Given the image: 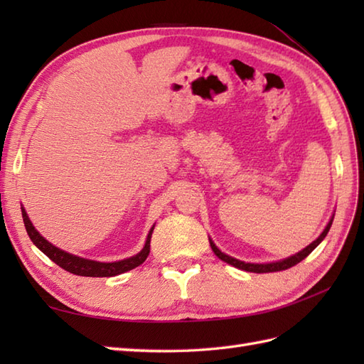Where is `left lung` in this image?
Here are the masks:
<instances>
[{"mask_svg":"<svg viewBox=\"0 0 364 364\" xmlns=\"http://www.w3.org/2000/svg\"><path fill=\"white\" fill-rule=\"evenodd\" d=\"M331 222H333V218L330 219V222L327 223V227H326V230L322 231L321 236H319L318 239H316V241H313L310 245L305 247L304 250H300L299 253L292 255V257L286 258V259L277 261V262H266V264H253V262H244V261H239V259H236V258H233V257H228V255L222 253V252L218 249V247H215V244L211 241V239H210V244H211V249H213V252L215 253V257L220 258L222 261L228 262V264H231V266L237 267V269H241V270H247V272H255V274L278 272V270L289 269V267H292V266H296L297 262H300L301 259H305V258L308 257V255H310V253H311V252L316 249V247H318V245H319V244L323 241V237L327 236L328 230H330V227H331Z\"/></svg>","mask_w":364,"mask_h":364,"instance_id":"8db88e82","label":"left lung"}]
</instances>
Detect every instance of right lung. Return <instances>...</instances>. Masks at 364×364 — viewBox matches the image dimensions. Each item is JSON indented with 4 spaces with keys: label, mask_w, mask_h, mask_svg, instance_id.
<instances>
[{
    "label": "right lung",
    "mask_w": 364,
    "mask_h": 364,
    "mask_svg": "<svg viewBox=\"0 0 364 364\" xmlns=\"http://www.w3.org/2000/svg\"><path fill=\"white\" fill-rule=\"evenodd\" d=\"M21 215H23V222H25V228L28 231V236L31 237V241L36 244L37 249L42 250L46 257H48L53 262H56L59 267H63L67 270V272L75 274V275H81V277L119 275L123 272H128V270L134 269L137 266H141L150 253V239H151V233H153L154 227H151L149 236H146L144 249L137 255H134V257L122 259V261H115V262H100V261L80 258V257H76V255L67 253L64 250L58 249V247H54L34 228V225L31 223V220L28 218L25 208H21Z\"/></svg>",
    "instance_id": "right-lung-1"
}]
</instances>
